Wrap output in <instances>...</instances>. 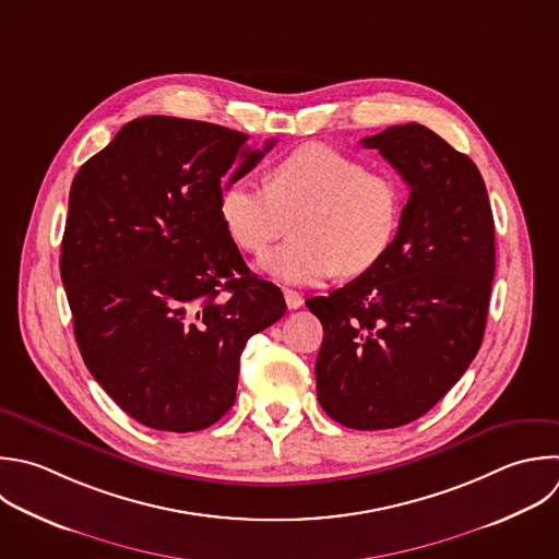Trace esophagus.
<instances>
[{"instance_id": "esophagus-1", "label": "esophagus", "mask_w": 559, "mask_h": 559, "mask_svg": "<svg viewBox=\"0 0 559 559\" xmlns=\"http://www.w3.org/2000/svg\"><path fill=\"white\" fill-rule=\"evenodd\" d=\"M284 299H286V306L290 308V310H297V308H301V304H304V297L297 293V290H284Z\"/></svg>"}]
</instances>
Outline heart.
<instances>
[{
  "instance_id": "obj_1",
  "label": "heart",
  "mask_w": 559,
  "mask_h": 559,
  "mask_svg": "<svg viewBox=\"0 0 559 559\" xmlns=\"http://www.w3.org/2000/svg\"><path fill=\"white\" fill-rule=\"evenodd\" d=\"M221 221L247 253H264L286 234L293 240L260 260L284 284L314 286L336 271L371 269L391 247L400 214V183L328 144H304L266 170V188L247 179L225 183Z\"/></svg>"
}]
</instances>
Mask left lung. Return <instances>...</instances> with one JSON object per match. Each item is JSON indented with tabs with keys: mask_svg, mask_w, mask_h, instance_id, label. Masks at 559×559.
<instances>
[{
	"mask_svg": "<svg viewBox=\"0 0 559 559\" xmlns=\"http://www.w3.org/2000/svg\"><path fill=\"white\" fill-rule=\"evenodd\" d=\"M411 194L386 253L328 297L306 301L323 323L317 397L356 430L404 426L430 411L474 360L496 266L493 216L474 162L408 122L360 142Z\"/></svg>",
	"mask_w": 559,
	"mask_h": 559,
	"instance_id": "8db88e82",
	"label": "left lung"
}]
</instances>
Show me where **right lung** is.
<instances>
[{
    "mask_svg": "<svg viewBox=\"0 0 559 559\" xmlns=\"http://www.w3.org/2000/svg\"><path fill=\"white\" fill-rule=\"evenodd\" d=\"M247 140L210 122L138 118L70 190L61 280L79 349L114 402L155 430L216 424L236 400L247 341L286 312L218 214L227 177H245L275 144L251 151Z\"/></svg>",
    "mask_w": 559,
    "mask_h": 559,
    "instance_id": "add662e5",
    "label": "right lung"
}]
</instances>
